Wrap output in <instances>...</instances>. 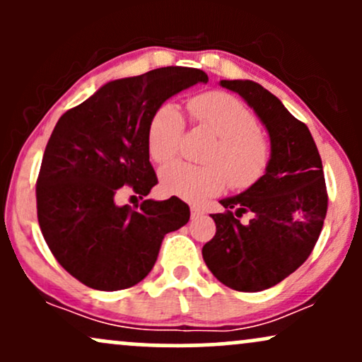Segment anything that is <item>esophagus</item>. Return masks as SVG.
Returning a JSON list of instances; mask_svg holds the SVG:
<instances>
[{
	"mask_svg": "<svg viewBox=\"0 0 362 362\" xmlns=\"http://www.w3.org/2000/svg\"><path fill=\"white\" fill-rule=\"evenodd\" d=\"M202 214H204V211H202L201 207H197V206L190 207V216H192V219L199 218V216H202Z\"/></svg>",
	"mask_w": 362,
	"mask_h": 362,
	"instance_id": "esophagus-1",
	"label": "esophagus"
}]
</instances>
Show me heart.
Masks as SVG:
<instances>
[{"label":"heart","mask_w":362,"mask_h":362,"mask_svg":"<svg viewBox=\"0 0 362 362\" xmlns=\"http://www.w3.org/2000/svg\"><path fill=\"white\" fill-rule=\"evenodd\" d=\"M195 127L216 136L206 149V165L177 161L160 172L165 194L189 202H202L221 194L228 185L247 190L262 180L271 165L272 148L260 132L259 119L238 98L224 91L195 95L187 103ZM185 122L173 103L155 110L148 126V151L153 161L165 165L178 155L184 139Z\"/></svg>","instance_id":"1"}]
</instances>
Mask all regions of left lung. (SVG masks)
Segmentation results:
<instances>
[{
    "instance_id": "1",
    "label": "left lung",
    "mask_w": 362,
    "mask_h": 362,
    "mask_svg": "<svg viewBox=\"0 0 362 362\" xmlns=\"http://www.w3.org/2000/svg\"><path fill=\"white\" fill-rule=\"evenodd\" d=\"M257 112L271 136L272 158L262 180L223 199L213 214L216 235L202 247L206 265L219 282L242 293L276 286L310 257L322 233L328 194L322 158L305 122L255 81L223 80ZM252 212L247 225L238 217Z\"/></svg>"
}]
</instances>
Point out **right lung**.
Returning a JSON list of instances; mask_svg holds the SVG:
<instances>
[{
    "mask_svg": "<svg viewBox=\"0 0 362 362\" xmlns=\"http://www.w3.org/2000/svg\"><path fill=\"white\" fill-rule=\"evenodd\" d=\"M195 68L167 66L103 85L61 115L37 177V218L49 250L74 279L98 291L148 276L165 235L189 221L184 201L119 206L126 185L139 199L158 178L148 151L153 114L172 95L207 83Z\"/></svg>",
    "mask_w": 362,
    "mask_h": 362,
    "instance_id": "obj_1",
    "label": "right lung"
}]
</instances>
